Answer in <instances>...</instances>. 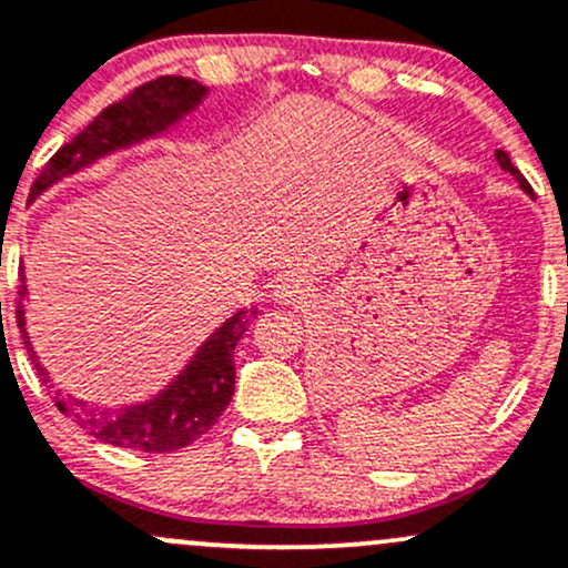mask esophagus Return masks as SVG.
I'll return each mask as SVG.
<instances>
[{
  "label": "esophagus",
  "mask_w": 568,
  "mask_h": 568,
  "mask_svg": "<svg viewBox=\"0 0 568 568\" xmlns=\"http://www.w3.org/2000/svg\"><path fill=\"white\" fill-rule=\"evenodd\" d=\"M310 296V288L304 285V280L298 277H283L274 285V298L280 304H304V298Z\"/></svg>",
  "instance_id": "34e87169"
}]
</instances>
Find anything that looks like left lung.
<instances>
[{
  "instance_id": "1",
  "label": "left lung",
  "mask_w": 568,
  "mask_h": 568,
  "mask_svg": "<svg viewBox=\"0 0 568 568\" xmlns=\"http://www.w3.org/2000/svg\"><path fill=\"white\" fill-rule=\"evenodd\" d=\"M496 159H498V164L504 166V170H507L509 174H515V178H517V183L523 185V191H526V193H531V185H528V180L523 178L520 170H517V166L513 164V161H509V155H507V153H504V151H496Z\"/></svg>"
}]
</instances>
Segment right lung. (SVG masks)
<instances>
[{"label":"right lung","instance_id":"add662e5","mask_svg":"<svg viewBox=\"0 0 568 568\" xmlns=\"http://www.w3.org/2000/svg\"><path fill=\"white\" fill-rule=\"evenodd\" d=\"M204 93H207L204 85H199L191 78H180V74H164V78L136 85L126 97L99 112L83 132L74 134L67 145H61L51 155V161L42 166L40 178L31 185L29 199L40 196L55 180L78 172L80 166L91 164L99 155L164 132L180 115L196 108ZM23 298H27V283H23L21 274L16 302L18 332H21L23 345H27L31 361H34L37 375L42 377V383H51L48 372L37 361L34 347L29 345ZM251 315H255V310ZM245 332V313L229 317L199 347L191 364L180 372L170 388L155 396L153 402L123 409H97L85 407L83 402H74V398L55 390V407L64 415H72L80 423V428H85V432L97 436L99 442H108V445L142 453H172L180 450V447H189L215 426L217 417L223 415V409L232 402L234 347Z\"/></svg>","mask_w":568,"mask_h":568}]
</instances>
